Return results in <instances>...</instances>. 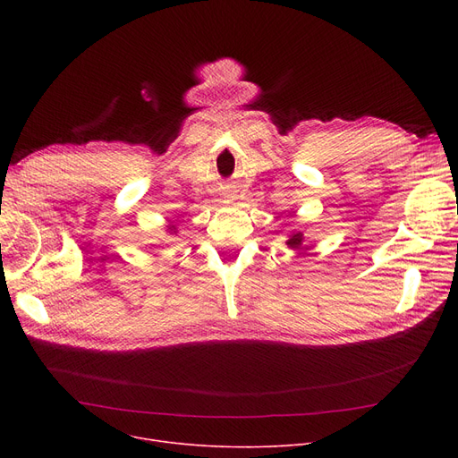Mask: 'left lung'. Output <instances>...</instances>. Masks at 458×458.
Instances as JSON below:
<instances>
[{
    "instance_id": "8db88e82",
    "label": "left lung",
    "mask_w": 458,
    "mask_h": 458,
    "mask_svg": "<svg viewBox=\"0 0 458 458\" xmlns=\"http://www.w3.org/2000/svg\"><path fill=\"white\" fill-rule=\"evenodd\" d=\"M302 242H304V233L302 232H293L290 235V239H287V242H285V245L290 247V249H293V250H301L302 249Z\"/></svg>"
}]
</instances>
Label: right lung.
<instances>
[{
    "label": "right lung",
    "instance_id": "add662e5",
    "mask_svg": "<svg viewBox=\"0 0 458 458\" xmlns=\"http://www.w3.org/2000/svg\"><path fill=\"white\" fill-rule=\"evenodd\" d=\"M166 228H168V232H176V226H173V225L166 226Z\"/></svg>",
    "mask_w": 458,
    "mask_h": 458
}]
</instances>
